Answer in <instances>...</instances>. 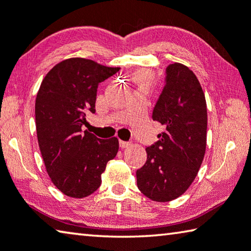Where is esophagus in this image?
Segmentation results:
<instances>
[{
    "label": "esophagus",
    "mask_w": 251,
    "mask_h": 251,
    "mask_svg": "<svg viewBox=\"0 0 251 251\" xmlns=\"http://www.w3.org/2000/svg\"><path fill=\"white\" fill-rule=\"evenodd\" d=\"M130 145L129 142H125V141H119V146L122 147V149H126V147H128Z\"/></svg>",
    "instance_id": "esophagus-1"
}]
</instances>
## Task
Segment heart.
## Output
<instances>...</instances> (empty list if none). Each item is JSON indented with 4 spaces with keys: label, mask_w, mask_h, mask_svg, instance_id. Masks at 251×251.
<instances>
[{
    "label": "heart",
    "mask_w": 251,
    "mask_h": 251,
    "mask_svg": "<svg viewBox=\"0 0 251 251\" xmlns=\"http://www.w3.org/2000/svg\"><path fill=\"white\" fill-rule=\"evenodd\" d=\"M135 81L140 86H147L151 81V74L147 71H140L135 75Z\"/></svg>",
    "instance_id": "heart-1"
}]
</instances>
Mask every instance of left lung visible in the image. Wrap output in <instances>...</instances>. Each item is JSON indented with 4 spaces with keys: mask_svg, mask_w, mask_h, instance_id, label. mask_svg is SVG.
Masks as SVG:
<instances>
[{
    "mask_svg": "<svg viewBox=\"0 0 251 251\" xmlns=\"http://www.w3.org/2000/svg\"><path fill=\"white\" fill-rule=\"evenodd\" d=\"M152 117L165 130L146 147V163L136 171L137 188L151 200L168 202L189 189L205 154V97L189 67L174 62L166 68V83Z\"/></svg>",
    "mask_w": 251,
    "mask_h": 251,
    "instance_id": "1",
    "label": "left lung"
}]
</instances>
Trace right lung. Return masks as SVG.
Masks as SVG:
<instances>
[{
    "instance_id": "right-lung-1",
    "label": "right lung",
    "mask_w": 251,
    "mask_h": 251,
    "mask_svg": "<svg viewBox=\"0 0 251 251\" xmlns=\"http://www.w3.org/2000/svg\"><path fill=\"white\" fill-rule=\"evenodd\" d=\"M119 70L85 58L55 65L43 78L35 99L38 143L48 176L66 196L81 199L101 183L108 161L118 152L117 137L100 140L81 130L95 113L99 82Z\"/></svg>"
}]
</instances>
